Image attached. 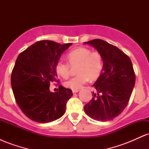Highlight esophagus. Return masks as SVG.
Segmentation results:
<instances>
[{
  "label": "esophagus",
  "instance_id": "esophagus-1",
  "mask_svg": "<svg viewBox=\"0 0 149 149\" xmlns=\"http://www.w3.org/2000/svg\"><path fill=\"white\" fill-rule=\"evenodd\" d=\"M73 93H76V92H79V90H72Z\"/></svg>",
  "mask_w": 149,
  "mask_h": 149
}]
</instances>
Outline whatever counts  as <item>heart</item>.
I'll return each mask as SVG.
<instances>
[{"mask_svg": "<svg viewBox=\"0 0 149 149\" xmlns=\"http://www.w3.org/2000/svg\"><path fill=\"white\" fill-rule=\"evenodd\" d=\"M66 57L69 64L59 60L55 65V71L59 76L67 78L71 72V66L78 65V74L65 82L66 88L78 90L88 83L89 78L95 80L100 76L103 70V59L100 53L92 52L91 49L86 47H78L69 52Z\"/></svg>", "mask_w": 149, "mask_h": 149, "instance_id": "obj_1", "label": "heart"}]
</instances>
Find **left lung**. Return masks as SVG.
<instances>
[{
    "label": "left lung",
    "instance_id": "obj_1",
    "mask_svg": "<svg viewBox=\"0 0 149 149\" xmlns=\"http://www.w3.org/2000/svg\"><path fill=\"white\" fill-rule=\"evenodd\" d=\"M100 53L103 70L93 86L97 95L84 107L91 118L107 121L115 118L127 107L135 84V73L127 54L116 46L101 39L85 42Z\"/></svg>",
    "mask_w": 149,
    "mask_h": 149
}]
</instances>
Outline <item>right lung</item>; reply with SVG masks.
<instances>
[{
	"label": "right lung",
	"mask_w": 149,
	"mask_h": 149,
	"mask_svg": "<svg viewBox=\"0 0 149 149\" xmlns=\"http://www.w3.org/2000/svg\"><path fill=\"white\" fill-rule=\"evenodd\" d=\"M71 45L40 40L19 54L12 71V88L19 107L32 120L46 123L66 112V103L73 95L71 90L59 85V91L52 92L49 85L59 83L55 65Z\"/></svg>",
	"instance_id": "add662e5"
}]
</instances>
